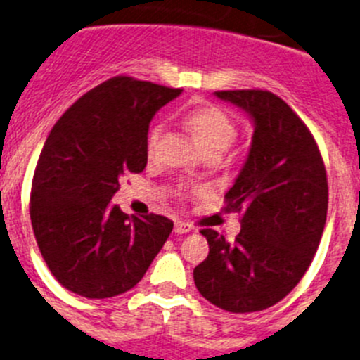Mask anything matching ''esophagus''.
Here are the masks:
<instances>
[{
    "mask_svg": "<svg viewBox=\"0 0 360 360\" xmlns=\"http://www.w3.org/2000/svg\"><path fill=\"white\" fill-rule=\"evenodd\" d=\"M191 230H193V225H189L186 221H176V223H174V233H178V236L189 233Z\"/></svg>",
    "mask_w": 360,
    "mask_h": 360,
    "instance_id": "34e87169",
    "label": "esophagus"
}]
</instances>
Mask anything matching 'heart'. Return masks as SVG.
I'll list each match as a JSON object with an SVG mask.
<instances>
[{
  "label": "heart",
  "instance_id": "b5f03b06",
  "mask_svg": "<svg viewBox=\"0 0 360 360\" xmlns=\"http://www.w3.org/2000/svg\"><path fill=\"white\" fill-rule=\"evenodd\" d=\"M186 124L203 153H209V151L223 153L237 135L233 120L217 105H202L189 110L186 114ZM160 134H162V124H153L148 134V151L153 150Z\"/></svg>",
  "mask_w": 360,
  "mask_h": 360
}]
</instances>
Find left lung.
<instances>
[{"instance_id": "obj_1", "label": "left lung", "mask_w": 360, "mask_h": 360, "mask_svg": "<svg viewBox=\"0 0 360 360\" xmlns=\"http://www.w3.org/2000/svg\"><path fill=\"white\" fill-rule=\"evenodd\" d=\"M250 115L253 137L246 162L225 194L226 210L243 214L229 243L202 230L209 255L194 283L223 311L245 314L288 296L311 266L328 209V184L314 137L291 107L268 91H217Z\"/></svg>"}]
</instances>
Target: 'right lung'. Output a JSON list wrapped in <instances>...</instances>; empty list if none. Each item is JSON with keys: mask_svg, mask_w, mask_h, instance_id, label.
<instances>
[{"mask_svg": "<svg viewBox=\"0 0 360 360\" xmlns=\"http://www.w3.org/2000/svg\"><path fill=\"white\" fill-rule=\"evenodd\" d=\"M182 89L115 77L65 110L35 167L30 217L53 276L85 298H110L139 283L173 221L128 216L110 202L120 180L148 162L155 112Z\"/></svg>", "mask_w": 360, "mask_h": 360, "instance_id": "1", "label": "right lung"}]
</instances>
